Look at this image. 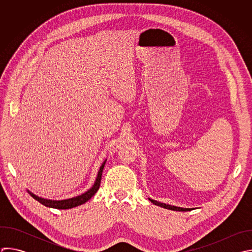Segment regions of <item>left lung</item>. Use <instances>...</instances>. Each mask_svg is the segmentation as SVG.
<instances>
[{"label": "left lung", "instance_id": "1", "mask_svg": "<svg viewBox=\"0 0 252 252\" xmlns=\"http://www.w3.org/2000/svg\"><path fill=\"white\" fill-rule=\"evenodd\" d=\"M149 199H150V201H152L154 204L158 205V206L163 207V208H166V209H170V210H175V211H189V210H192V209H193V208H184V207L174 206V205H170V204H165V203L157 201V200L152 199V198H149Z\"/></svg>", "mask_w": 252, "mask_h": 252}]
</instances>
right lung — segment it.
<instances>
[{"instance_id":"1","label":"right lung","mask_w":252,"mask_h":252,"mask_svg":"<svg viewBox=\"0 0 252 252\" xmlns=\"http://www.w3.org/2000/svg\"><path fill=\"white\" fill-rule=\"evenodd\" d=\"M106 162V159L102 162V164L99 167V170L97 172L95 182L94 184V186L88 189L86 192H84L81 195L71 197V198H67V199H62V200H52V199H47V198H43L40 197L38 195L33 194L32 192H31L30 190H28V192L31 194V196L32 198H34L35 200H38L40 203H42L43 205L47 206V207H51V208H57V209H68V208H73L79 205H82L84 203H86L89 199H91L94 193L98 190L99 186H100V181H101V174H102V170L104 167V164Z\"/></svg>"}]
</instances>
